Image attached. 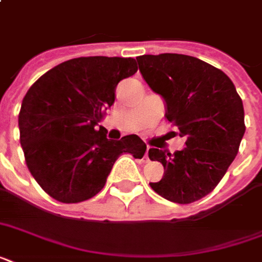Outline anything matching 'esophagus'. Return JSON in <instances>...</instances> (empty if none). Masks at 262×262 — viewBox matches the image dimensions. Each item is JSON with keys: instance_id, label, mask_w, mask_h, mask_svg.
<instances>
[{"instance_id": "1", "label": "esophagus", "mask_w": 262, "mask_h": 262, "mask_svg": "<svg viewBox=\"0 0 262 262\" xmlns=\"http://www.w3.org/2000/svg\"><path fill=\"white\" fill-rule=\"evenodd\" d=\"M148 149H149V148L147 147V151H145V155H144V162H149V156H148Z\"/></svg>"}]
</instances>
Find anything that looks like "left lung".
I'll use <instances>...</instances> for the list:
<instances>
[{
	"label": "left lung",
	"mask_w": 262,
	"mask_h": 262,
	"mask_svg": "<svg viewBox=\"0 0 262 262\" xmlns=\"http://www.w3.org/2000/svg\"><path fill=\"white\" fill-rule=\"evenodd\" d=\"M137 62L166 100L167 119L186 139L182 151H148L164 167L163 178L149 185L168 201L194 203L217 186L235 159L246 129L242 99L224 72L195 57L164 53L140 55Z\"/></svg>",
	"instance_id": "left-lung-1"
}]
</instances>
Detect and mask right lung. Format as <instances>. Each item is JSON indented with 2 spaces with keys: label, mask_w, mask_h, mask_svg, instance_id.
<instances>
[{
  "label": "right lung",
  "mask_w": 262,
  "mask_h": 262,
  "mask_svg": "<svg viewBox=\"0 0 262 262\" xmlns=\"http://www.w3.org/2000/svg\"><path fill=\"white\" fill-rule=\"evenodd\" d=\"M136 72L133 58L80 57L46 72L27 91L18 113L20 144L27 167L50 197L65 204L92 199L119 155L143 158L147 145L139 136L114 141L98 127L119 81Z\"/></svg>",
  "instance_id": "1"
}]
</instances>
